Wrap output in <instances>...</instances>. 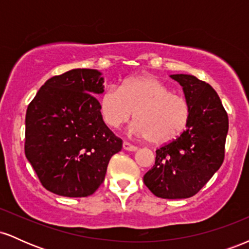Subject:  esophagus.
<instances>
[{
    "label": "esophagus",
    "mask_w": 249,
    "mask_h": 249,
    "mask_svg": "<svg viewBox=\"0 0 249 249\" xmlns=\"http://www.w3.org/2000/svg\"><path fill=\"white\" fill-rule=\"evenodd\" d=\"M123 148H124L125 151H130V152H134V151L138 150V147L134 146V145H131L130 142H123Z\"/></svg>",
    "instance_id": "obj_1"
}]
</instances>
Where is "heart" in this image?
Instances as JSON below:
<instances>
[{
	"label": "heart",
	"instance_id": "b5f03b06",
	"mask_svg": "<svg viewBox=\"0 0 249 249\" xmlns=\"http://www.w3.org/2000/svg\"><path fill=\"white\" fill-rule=\"evenodd\" d=\"M99 110L112 128L126 124L134 112L131 132L157 145L178 138L190 119L188 103L152 76L130 77L119 88H107L99 98Z\"/></svg>",
	"mask_w": 249,
	"mask_h": 249
}]
</instances>
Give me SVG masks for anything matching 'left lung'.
I'll list each match as a JSON object with an SVG mask.
<instances>
[{
	"label": "left lung",
	"instance_id": "left-lung-1",
	"mask_svg": "<svg viewBox=\"0 0 249 249\" xmlns=\"http://www.w3.org/2000/svg\"><path fill=\"white\" fill-rule=\"evenodd\" d=\"M170 77L182 87L190 119L178 138L156 151L144 182L158 198L185 199L198 193L222 165L228 117L208 83L184 73Z\"/></svg>",
	"mask_w": 249,
	"mask_h": 249
}]
</instances>
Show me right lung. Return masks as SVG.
<instances>
[{"instance_id":"obj_1","label":"right lung","mask_w":249,"mask_h":249,"mask_svg":"<svg viewBox=\"0 0 249 249\" xmlns=\"http://www.w3.org/2000/svg\"><path fill=\"white\" fill-rule=\"evenodd\" d=\"M104 78L72 69L42 85L25 115V157L42 185L69 198L91 196L104 181L123 142L105 125L96 95Z\"/></svg>"}]
</instances>
